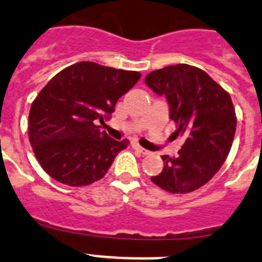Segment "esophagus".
Returning <instances> with one entry per match:
<instances>
[{"label": "esophagus", "mask_w": 262, "mask_h": 262, "mask_svg": "<svg viewBox=\"0 0 262 262\" xmlns=\"http://www.w3.org/2000/svg\"><path fill=\"white\" fill-rule=\"evenodd\" d=\"M133 148H134V150H137V151H140L141 154H143V155L148 154V151H147V150H146V148H143L142 146L140 145V143L134 142V143H133Z\"/></svg>", "instance_id": "esophagus-1"}]
</instances>
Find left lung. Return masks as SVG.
Listing matches in <instances>:
<instances>
[{
    "label": "left lung",
    "instance_id": "8db88e82",
    "mask_svg": "<svg viewBox=\"0 0 262 262\" xmlns=\"http://www.w3.org/2000/svg\"><path fill=\"white\" fill-rule=\"evenodd\" d=\"M145 82L166 96L176 134L185 137L178 157H162L163 171L151 181L173 194L204 187L222 167L234 141L236 115L230 94L204 70L187 63L154 70Z\"/></svg>",
    "mask_w": 262,
    "mask_h": 262
}]
</instances>
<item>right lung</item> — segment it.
<instances>
[{"mask_svg":"<svg viewBox=\"0 0 262 262\" xmlns=\"http://www.w3.org/2000/svg\"><path fill=\"white\" fill-rule=\"evenodd\" d=\"M141 74L83 61L53 77L32 102L28 138L41 168L70 187L100 180L129 141H115L102 126L117 100Z\"/></svg>","mask_w":262,"mask_h":262,"instance_id":"add662e5","label":"right lung"}]
</instances>
